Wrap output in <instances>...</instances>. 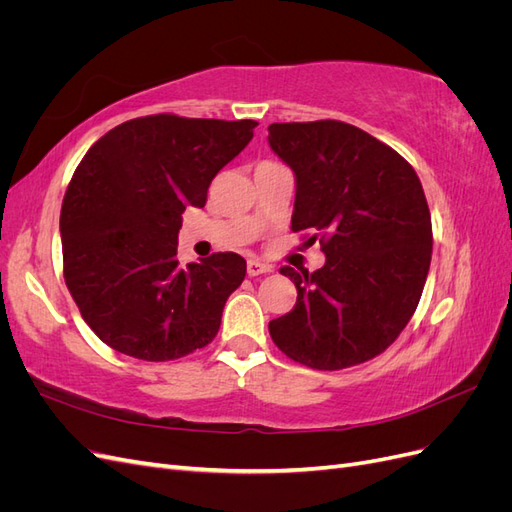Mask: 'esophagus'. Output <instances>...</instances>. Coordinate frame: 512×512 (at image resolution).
<instances>
[{"label":"esophagus","instance_id":"1","mask_svg":"<svg viewBox=\"0 0 512 512\" xmlns=\"http://www.w3.org/2000/svg\"><path fill=\"white\" fill-rule=\"evenodd\" d=\"M273 267L271 265H265V262L260 260H247V275L250 277H256V275H262V273H271Z\"/></svg>","mask_w":512,"mask_h":512}]
</instances>
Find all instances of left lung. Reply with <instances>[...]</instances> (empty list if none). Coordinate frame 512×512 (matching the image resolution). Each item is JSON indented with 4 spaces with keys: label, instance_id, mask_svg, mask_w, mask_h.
I'll return each mask as SVG.
<instances>
[{
    "label": "left lung",
    "instance_id": "obj_1",
    "mask_svg": "<svg viewBox=\"0 0 512 512\" xmlns=\"http://www.w3.org/2000/svg\"><path fill=\"white\" fill-rule=\"evenodd\" d=\"M297 183L292 230L320 235L324 267H284L297 303L269 322L292 361L335 371L374 359L406 329L431 262V215L414 168L344 121L271 123Z\"/></svg>",
    "mask_w": 512,
    "mask_h": 512
}]
</instances>
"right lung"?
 Returning <instances> with one entry per match:
<instances>
[{
  "label": "right lung",
  "mask_w": 512,
  "mask_h": 512,
  "mask_svg": "<svg viewBox=\"0 0 512 512\" xmlns=\"http://www.w3.org/2000/svg\"><path fill=\"white\" fill-rule=\"evenodd\" d=\"M252 119H130L91 145L59 215L64 277L106 346L173 361L218 335L245 260L218 252L181 267V213L205 207L213 177L252 141Z\"/></svg>",
  "instance_id": "right-lung-1"
}]
</instances>
